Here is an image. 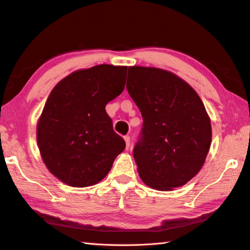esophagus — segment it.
I'll return each mask as SVG.
<instances>
[{
  "label": "esophagus",
  "mask_w": 250,
  "mask_h": 250,
  "mask_svg": "<svg viewBox=\"0 0 250 250\" xmlns=\"http://www.w3.org/2000/svg\"><path fill=\"white\" fill-rule=\"evenodd\" d=\"M124 139H125V143H126V149H128L129 146H130V137H129V136H125Z\"/></svg>",
  "instance_id": "esophagus-1"
}]
</instances>
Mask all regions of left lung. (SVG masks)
Listing matches in <instances>:
<instances>
[{
	"mask_svg": "<svg viewBox=\"0 0 250 250\" xmlns=\"http://www.w3.org/2000/svg\"><path fill=\"white\" fill-rule=\"evenodd\" d=\"M126 88L144 123L133 154L141 180L171 190L200 171L211 145V122L197 92L173 73L128 67Z\"/></svg>",
	"mask_w": 250,
	"mask_h": 250,
	"instance_id": "left-lung-1",
	"label": "left lung"
}]
</instances>
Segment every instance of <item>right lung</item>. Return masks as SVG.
Returning a JSON list of instances; mask_svg holds the SVG:
<instances>
[{
	"instance_id": "obj_1",
	"label": "right lung",
	"mask_w": 250,
	"mask_h": 250,
	"mask_svg": "<svg viewBox=\"0 0 250 250\" xmlns=\"http://www.w3.org/2000/svg\"><path fill=\"white\" fill-rule=\"evenodd\" d=\"M126 73V66L97 65L68 75L51 91L37 141L46 167L67 185H95L125 149L105 105L123 92Z\"/></svg>"
}]
</instances>
